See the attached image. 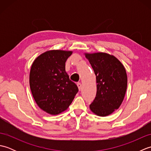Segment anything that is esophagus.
Segmentation results:
<instances>
[{
  "label": "esophagus",
  "mask_w": 151,
  "mask_h": 151,
  "mask_svg": "<svg viewBox=\"0 0 151 151\" xmlns=\"http://www.w3.org/2000/svg\"><path fill=\"white\" fill-rule=\"evenodd\" d=\"M77 86H78V88L79 91H81V88H82V84H81V83L78 82V83H77Z\"/></svg>",
  "instance_id": "34e87169"
}]
</instances>
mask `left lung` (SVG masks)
I'll list each match as a JSON object with an SVG mask.
<instances>
[{"label": "left lung", "instance_id": "obj_1", "mask_svg": "<svg viewBox=\"0 0 151 151\" xmlns=\"http://www.w3.org/2000/svg\"><path fill=\"white\" fill-rule=\"evenodd\" d=\"M97 81V93L90 110L99 116H107L119 108L127 88L124 66L115 56L104 52L85 54Z\"/></svg>", "mask_w": 151, "mask_h": 151}]
</instances>
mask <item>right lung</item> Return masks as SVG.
Returning <instances> with one entry per match:
<instances>
[{"mask_svg": "<svg viewBox=\"0 0 151 151\" xmlns=\"http://www.w3.org/2000/svg\"><path fill=\"white\" fill-rule=\"evenodd\" d=\"M72 51L49 50L34 60L30 73V87L41 110L57 115L67 110L78 91L65 72V62Z\"/></svg>", "mask_w": 151, "mask_h": 151, "instance_id": "1", "label": "right lung"}]
</instances>
